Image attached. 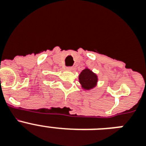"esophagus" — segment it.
<instances>
[{
    "instance_id": "obj_1",
    "label": "esophagus",
    "mask_w": 146,
    "mask_h": 146,
    "mask_svg": "<svg viewBox=\"0 0 146 146\" xmlns=\"http://www.w3.org/2000/svg\"><path fill=\"white\" fill-rule=\"evenodd\" d=\"M66 69L69 71H72V69H73V68H72V66H68V67H66Z\"/></svg>"
}]
</instances>
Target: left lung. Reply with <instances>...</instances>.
<instances>
[{
	"label": "left lung",
	"mask_w": 146,
	"mask_h": 146,
	"mask_svg": "<svg viewBox=\"0 0 146 146\" xmlns=\"http://www.w3.org/2000/svg\"><path fill=\"white\" fill-rule=\"evenodd\" d=\"M98 78L96 74L91 72L90 69H86L82 70L79 75V81L81 86L84 89L89 90L95 87Z\"/></svg>",
	"instance_id": "left-lung-1"
}]
</instances>
